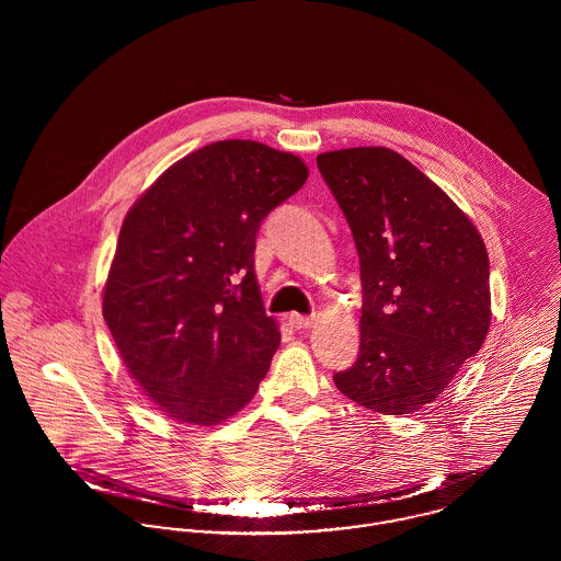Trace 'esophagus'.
I'll return each mask as SVG.
<instances>
[{
	"label": "esophagus",
	"mask_w": 561,
	"mask_h": 561,
	"mask_svg": "<svg viewBox=\"0 0 561 561\" xmlns=\"http://www.w3.org/2000/svg\"><path fill=\"white\" fill-rule=\"evenodd\" d=\"M289 323H291L294 328H298V330H302V328H313V325H316V318H307V316H300V313H291V316H289Z\"/></svg>",
	"instance_id": "obj_1"
}]
</instances>
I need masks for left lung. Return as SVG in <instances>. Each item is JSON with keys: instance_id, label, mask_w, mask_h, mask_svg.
Masks as SVG:
<instances>
[{"instance_id": "left-lung-1", "label": "left lung", "mask_w": 561, "mask_h": 561, "mask_svg": "<svg viewBox=\"0 0 561 561\" xmlns=\"http://www.w3.org/2000/svg\"><path fill=\"white\" fill-rule=\"evenodd\" d=\"M360 259V354L336 389L380 414H410L449 387L490 330V265L471 218L387 147L318 156Z\"/></svg>"}]
</instances>
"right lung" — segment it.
Listing matches in <instances>:
<instances>
[{
    "label": "right lung",
    "instance_id": "1",
    "mask_svg": "<svg viewBox=\"0 0 561 561\" xmlns=\"http://www.w3.org/2000/svg\"><path fill=\"white\" fill-rule=\"evenodd\" d=\"M307 176L294 153L220 140L165 168L127 211L103 318L163 416L209 427L254 398L280 345L254 274V240Z\"/></svg>",
    "mask_w": 561,
    "mask_h": 561
}]
</instances>
